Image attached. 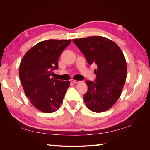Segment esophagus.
<instances>
[{"label": "esophagus", "instance_id": "obj_1", "mask_svg": "<svg viewBox=\"0 0 150 150\" xmlns=\"http://www.w3.org/2000/svg\"><path fill=\"white\" fill-rule=\"evenodd\" d=\"M71 81L73 82V83H74V84H78V83H79V82H81V81H76V80H71Z\"/></svg>", "mask_w": 150, "mask_h": 150}]
</instances>
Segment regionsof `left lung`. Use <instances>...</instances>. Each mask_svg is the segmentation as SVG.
<instances>
[{"label":"left lung","instance_id":"obj_1","mask_svg":"<svg viewBox=\"0 0 150 150\" xmlns=\"http://www.w3.org/2000/svg\"><path fill=\"white\" fill-rule=\"evenodd\" d=\"M90 65L97 69L94 81H86L88 91L84 101L88 109L95 113L109 110L119 99L126 79V62L116 43L100 36L73 39Z\"/></svg>","mask_w":150,"mask_h":150}]
</instances>
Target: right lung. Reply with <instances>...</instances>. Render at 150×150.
Segmentation results:
<instances>
[{
    "label": "right lung",
    "instance_id": "obj_1",
    "mask_svg": "<svg viewBox=\"0 0 150 150\" xmlns=\"http://www.w3.org/2000/svg\"><path fill=\"white\" fill-rule=\"evenodd\" d=\"M71 40H44L28 51L22 58L19 77L24 91L37 109L50 113L60 106L69 81L52 77L58 69V60Z\"/></svg>",
    "mask_w": 150,
    "mask_h": 150
}]
</instances>
